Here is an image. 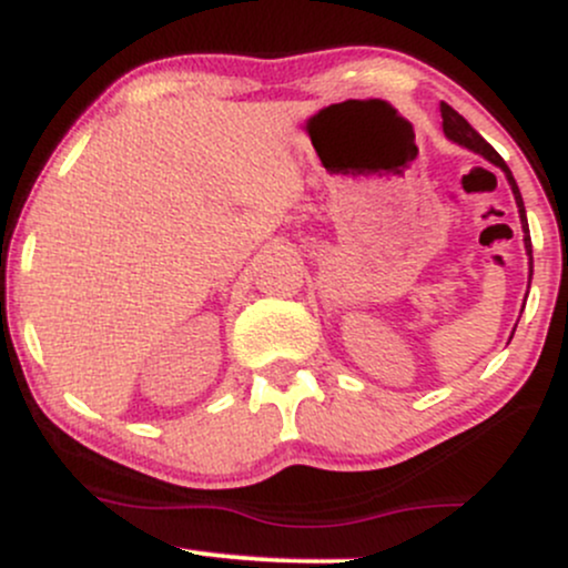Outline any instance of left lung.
<instances>
[{
  "label": "left lung",
  "mask_w": 568,
  "mask_h": 568,
  "mask_svg": "<svg viewBox=\"0 0 568 568\" xmlns=\"http://www.w3.org/2000/svg\"><path fill=\"white\" fill-rule=\"evenodd\" d=\"M440 116H443V133H446L448 141L459 143V146L470 149V152L480 154V158L491 162V165H497L501 173H505L507 184L513 189V197H515V205H518V216H520V230H524V245H526V256H529V283H531V275H534V258H531V234H529V221H526V207H524V197H520V189L515 184L510 168H507V162L499 158L497 152H494L491 143H486L480 139L478 133H475L470 122L465 120L459 112H454L448 103H440ZM513 338V336H510Z\"/></svg>",
  "instance_id": "1"
}]
</instances>
